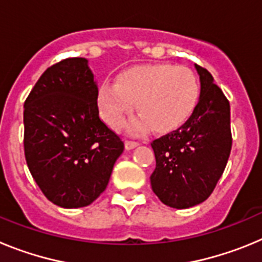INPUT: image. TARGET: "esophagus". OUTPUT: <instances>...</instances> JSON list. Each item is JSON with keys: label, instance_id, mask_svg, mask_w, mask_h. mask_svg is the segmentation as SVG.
Wrapping results in <instances>:
<instances>
[{"label": "esophagus", "instance_id": "esophagus-1", "mask_svg": "<svg viewBox=\"0 0 262 262\" xmlns=\"http://www.w3.org/2000/svg\"><path fill=\"white\" fill-rule=\"evenodd\" d=\"M124 145H126V149H133V148L138 147L139 143L138 142H133V140H126Z\"/></svg>", "mask_w": 262, "mask_h": 262}]
</instances>
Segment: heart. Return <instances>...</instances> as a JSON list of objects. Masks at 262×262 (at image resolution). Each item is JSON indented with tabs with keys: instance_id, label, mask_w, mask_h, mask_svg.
<instances>
[{
	"instance_id": "heart-1",
	"label": "heart",
	"mask_w": 262,
	"mask_h": 262,
	"mask_svg": "<svg viewBox=\"0 0 262 262\" xmlns=\"http://www.w3.org/2000/svg\"><path fill=\"white\" fill-rule=\"evenodd\" d=\"M200 97L195 75L185 67L172 64L138 66L122 72L118 81H105L98 90V107L111 127L119 128L135 110L140 117L128 123L133 134L149 127L168 133L185 123Z\"/></svg>"
}]
</instances>
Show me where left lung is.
<instances>
[{"label":"left lung","instance_id":"8db88e82","mask_svg":"<svg viewBox=\"0 0 262 262\" xmlns=\"http://www.w3.org/2000/svg\"><path fill=\"white\" fill-rule=\"evenodd\" d=\"M195 69L201 94L193 114L180 128L151 143L156 157L152 190L173 209H189L209 198L232 147L230 102L207 69L196 64Z\"/></svg>","mask_w":262,"mask_h":262}]
</instances>
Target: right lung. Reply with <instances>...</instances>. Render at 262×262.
I'll return each instance as SVG.
<instances>
[{
  "label": "right lung",
  "instance_id": "add662e5",
  "mask_svg": "<svg viewBox=\"0 0 262 262\" xmlns=\"http://www.w3.org/2000/svg\"><path fill=\"white\" fill-rule=\"evenodd\" d=\"M98 86L84 57H69L40 76L25 102V156L40 190L64 209L103 193L123 142L99 118Z\"/></svg>",
  "mask_w": 262,
  "mask_h": 262
}]
</instances>
